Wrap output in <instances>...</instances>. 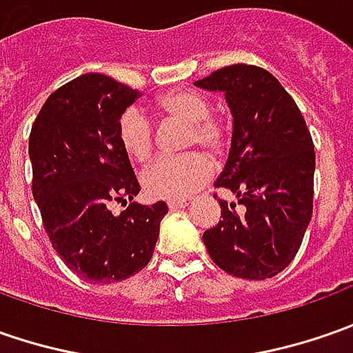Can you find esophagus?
<instances>
[{"mask_svg": "<svg viewBox=\"0 0 353 353\" xmlns=\"http://www.w3.org/2000/svg\"><path fill=\"white\" fill-rule=\"evenodd\" d=\"M168 207H170L172 211H177V209H185V207H189V201H179V199L168 201Z\"/></svg>", "mask_w": 353, "mask_h": 353, "instance_id": "obj_1", "label": "esophagus"}]
</instances>
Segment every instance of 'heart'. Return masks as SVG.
Returning <instances> with one entry per match:
<instances>
[{
	"instance_id": "obj_1",
	"label": "heart",
	"mask_w": 353,
	"mask_h": 353,
	"mask_svg": "<svg viewBox=\"0 0 353 353\" xmlns=\"http://www.w3.org/2000/svg\"><path fill=\"white\" fill-rule=\"evenodd\" d=\"M156 109L162 115L189 123L188 148H203L211 156L223 152L226 134L223 125L211 117L209 101L195 92L165 93ZM119 139L130 158L144 162L154 148L152 123L140 109H128L119 121ZM211 177L207 156L191 152L177 158H158L142 174V188L156 199H185L199 191Z\"/></svg>"
}]
</instances>
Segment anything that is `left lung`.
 I'll return each mask as SVG.
<instances>
[{
  "mask_svg": "<svg viewBox=\"0 0 353 353\" xmlns=\"http://www.w3.org/2000/svg\"><path fill=\"white\" fill-rule=\"evenodd\" d=\"M225 93L232 140L214 188L236 195L221 203V221L203 242L226 274L270 279L299 252L312 216L314 146L297 103L263 68L234 64L195 81Z\"/></svg>",
  "mask_w": 353,
  "mask_h": 353,
  "instance_id": "obj_1",
  "label": "left lung"
}]
</instances>
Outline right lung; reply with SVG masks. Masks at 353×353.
<instances>
[{"label":"right lung","mask_w":353,"mask_h":353,"mask_svg":"<svg viewBox=\"0 0 353 353\" xmlns=\"http://www.w3.org/2000/svg\"><path fill=\"white\" fill-rule=\"evenodd\" d=\"M139 92L105 74H83L44 101L29 139L32 197L52 248L85 281L115 283L152 260L168 205L132 201L140 185L119 139Z\"/></svg>","instance_id":"1"}]
</instances>
